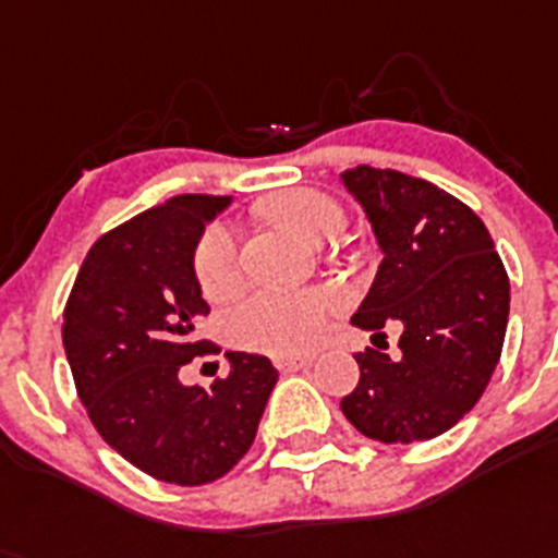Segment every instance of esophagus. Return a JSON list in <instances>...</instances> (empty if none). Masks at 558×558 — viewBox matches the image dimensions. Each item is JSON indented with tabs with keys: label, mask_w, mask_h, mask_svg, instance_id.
I'll list each match as a JSON object with an SVG mask.
<instances>
[{
	"label": "esophagus",
	"mask_w": 558,
	"mask_h": 558,
	"mask_svg": "<svg viewBox=\"0 0 558 558\" xmlns=\"http://www.w3.org/2000/svg\"><path fill=\"white\" fill-rule=\"evenodd\" d=\"M312 354H283V357H275V366L280 372H301V368L312 366Z\"/></svg>",
	"instance_id": "34e87169"
}]
</instances>
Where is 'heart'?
I'll list each match as a JSON object with an SVG mask.
<instances>
[{"label": "heart", "instance_id": "b5f03b06", "mask_svg": "<svg viewBox=\"0 0 558 558\" xmlns=\"http://www.w3.org/2000/svg\"><path fill=\"white\" fill-rule=\"evenodd\" d=\"M260 215L308 241H326L343 229V209L312 186H289L260 201ZM192 269L207 301H227L241 289L243 269L235 232L213 223L192 252ZM340 306L335 289H255L229 308L223 331L235 345L264 354H298L320 343L331 312Z\"/></svg>", "mask_w": 558, "mask_h": 558}]
</instances>
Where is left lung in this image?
Returning a JSON list of instances; mask_svg holds the SVG:
<instances>
[{"label":"left lung","mask_w":558,"mask_h":558,"mask_svg":"<svg viewBox=\"0 0 558 558\" xmlns=\"http://www.w3.org/2000/svg\"><path fill=\"white\" fill-rule=\"evenodd\" d=\"M343 184L363 204L383 250L351 323L383 335L400 320V357L357 351V388L340 400L368 439L409 446L446 434L488 386L508 329L510 283L474 209L425 178L351 167Z\"/></svg>","instance_id":"obj_1"}]
</instances>
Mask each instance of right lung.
Masks as SVG:
<instances>
[{
  "instance_id": "add662e5",
  "label": "right lung",
  "mask_w": 558,
  "mask_h": 558,
  "mask_svg": "<svg viewBox=\"0 0 558 558\" xmlns=\"http://www.w3.org/2000/svg\"><path fill=\"white\" fill-rule=\"evenodd\" d=\"M221 195H175L105 232L84 257L64 306L62 340L76 395L98 437L130 465L170 485H207L255 442L278 368L229 351V374L184 386L181 366L218 354L195 337L209 315L192 269Z\"/></svg>"
}]
</instances>
